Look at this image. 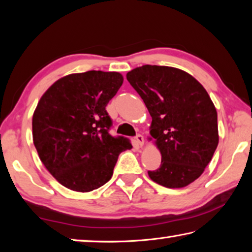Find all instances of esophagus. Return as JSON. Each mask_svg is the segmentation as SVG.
<instances>
[{"instance_id":"1","label":"esophagus","mask_w":252,"mask_h":252,"mask_svg":"<svg viewBox=\"0 0 252 252\" xmlns=\"http://www.w3.org/2000/svg\"><path fill=\"white\" fill-rule=\"evenodd\" d=\"M135 142L139 147H143L144 146V139L141 134H138L135 136Z\"/></svg>"}]
</instances>
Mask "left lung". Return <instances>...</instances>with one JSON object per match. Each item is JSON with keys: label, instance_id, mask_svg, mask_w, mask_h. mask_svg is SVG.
Masks as SVG:
<instances>
[{"label": "left lung", "instance_id": "obj_1", "mask_svg": "<svg viewBox=\"0 0 252 252\" xmlns=\"http://www.w3.org/2000/svg\"><path fill=\"white\" fill-rule=\"evenodd\" d=\"M152 118L151 138L161 165L149 177L170 189L201 176L219 143L216 106L192 75L172 66L142 65L126 73Z\"/></svg>", "mask_w": 252, "mask_h": 252}]
</instances>
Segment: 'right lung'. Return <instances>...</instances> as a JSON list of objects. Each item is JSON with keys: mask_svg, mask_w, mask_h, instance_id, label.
<instances>
[{"mask_svg": "<svg viewBox=\"0 0 252 252\" xmlns=\"http://www.w3.org/2000/svg\"><path fill=\"white\" fill-rule=\"evenodd\" d=\"M123 83L119 72L63 76L41 96L32 119L33 143L46 170L62 186L90 192L108 182L119 155L132 146L113 138L105 106Z\"/></svg>", "mask_w": 252, "mask_h": 252, "instance_id": "obj_1", "label": "right lung"}]
</instances>
